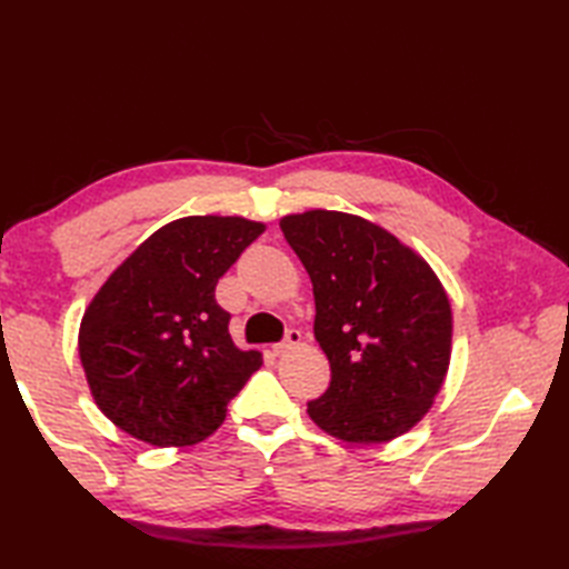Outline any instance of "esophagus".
<instances>
[{
	"instance_id": "obj_1",
	"label": "esophagus",
	"mask_w": 569,
	"mask_h": 569,
	"mask_svg": "<svg viewBox=\"0 0 569 569\" xmlns=\"http://www.w3.org/2000/svg\"><path fill=\"white\" fill-rule=\"evenodd\" d=\"M300 340H303V335H300L296 328L286 330V337H283V340L273 345V355H283V352H288V349H293L296 345H300Z\"/></svg>"
}]
</instances>
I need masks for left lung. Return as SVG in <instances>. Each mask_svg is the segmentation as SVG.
<instances>
[{"instance_id":"1","label":"left lung","mask_w":569,"mask_h":569,"mask_svg":"<svg viewBox=\"0 0 569 569\" xmlns=\"http://www.w3.org/2000/svg\"><path fill=\"white\" fill-rule=\"evenodd\" d=\"M281 232L316 296V340L330 386L308 403L347 442H386L428 413L450 365L452 310L416 251L357 214H288Z\"/></svg>"}]
</instances>
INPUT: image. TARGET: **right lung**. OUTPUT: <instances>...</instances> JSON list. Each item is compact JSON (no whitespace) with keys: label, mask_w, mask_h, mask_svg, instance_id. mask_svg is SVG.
Wrapping results in <instances>:
<instances>
[{"label":"right lung","mask_w":569,"mask_h":569,"mask_svg":"<svg viewBox=\"0 0 569 569\" xmlns=\"http://www.w3.org/2000/svg\"><path fill=\"white\" fill-rule=\"evenodd\" d=\"M263 232L244 217H183L153 232L92 298L80 325L90 391L114 426L156 447H186L222 426L261 367L229 335L214 286Z\"/></svg>","instance_id":"1"}]
</instances>
